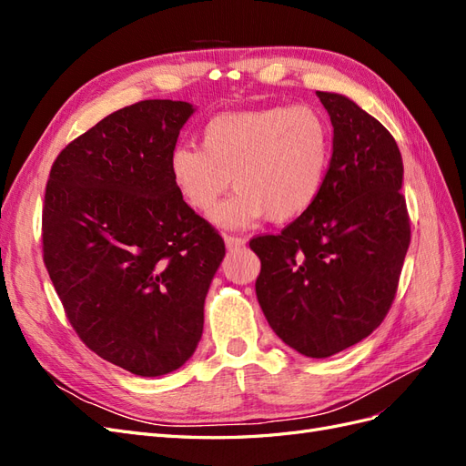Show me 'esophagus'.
<instances>
[{"instance_id": "esophagus-1", "label": "esophagus", "mask_w": 466, "mask_h": 466, "mask_svg": "<svg viewBox=\"0 0 466 466\" xmlns=\"http://www.w3.org/2000/svg\"><path fill=\"white\" fill-rule=\"evenodd\" d=\"M225 247H228L229 250H235V248H241L247 245V238L243 237H235V235H225Z\"/></svg>"}]
</instances>
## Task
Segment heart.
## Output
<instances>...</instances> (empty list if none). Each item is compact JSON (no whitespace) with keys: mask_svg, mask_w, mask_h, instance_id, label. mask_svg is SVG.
<instances>
[{"mask_svg":"<svg viewBox=\"0 0 466 466\" xmlns=\"http://www.w3.org/2000/svg\"><path fill=\"white\" fill-rule=\"evenodd\" d=\"M332 132L311 105L221 112L200 132V149L178 146L168 175L180 200L209 214L229 178L237 188L214 214L221 228H250L264 216L274 223L311 209L327 178Z\"/></svg>","mask_w":466,"mask_h":466,"instance_id":"b5f03b06","label":"heart"}]
</instances>
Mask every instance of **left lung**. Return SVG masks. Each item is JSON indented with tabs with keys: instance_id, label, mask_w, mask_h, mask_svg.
<instances>
[{
	"instance_id": "obj_1",
	"label": "left lung",
	"mask_w": 466,
	"mask_h": 466,
	"mask_svg": "<svg viewBox=\"0 0 466 466\" xmlns=\"http://www.w3.org/2000/svg\"><path fill=\"white\" fill-rule=\"evenodd\" d=\"M334 136L322 190L279 235L250 241L257 298L272 330L307 358L368 338L397 293L410 221L397 142L351 98L317 91Z\"/></svg>"
}]
</instances>
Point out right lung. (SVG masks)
I'll return each mask as SVG.
<instances>
[{
  "instance_id": "1",
  "label": "right lung",
  "mask_w": 466,
  "mask_h": 466,
  "mask_svg": "<svg viewBox=\"0 0 466 466\" xmlns=\"http://www.w3.org/2000/svg\"><path fill=\"white\" fill-rule=\"evenodd\" d=\"M194 110L151 98L112 112L62 149L46 185L42 248L66 315L96 356L139 377L192 358L225 257L168 175Z\"/></svg>"
}]
</instances>
